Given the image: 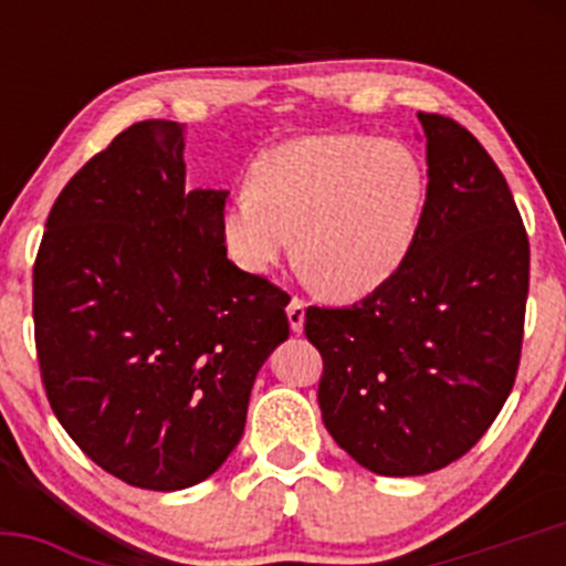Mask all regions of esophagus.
Returning <instances> with one entry per match:
<instances>
[{"label":"esophagus","mask_w":566,"mask_h":566,"mask_svg":"<svg viewBox=\"0 0 566 566\" xmlns=\"http://www.w3.org/2000/svg\"><path fill=\"white\" fill-rule=\"evenodd\" d=\"M287 319H290V328L295 331V334H301L304 331V319H306V306L301 298H293L287 304Z\"/></svg>","instance_id":"34e87169"}]
</instances>
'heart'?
Listing matches in <instances>:
<instances>
[{"label": "heart", "instance_id": "heart-1", "mask_svg": "<svg viewBox=\"0 0 566 566\" xmlns=\"http://www.w3.org/2000/svg\"><path fill=\"white\" fill-rule=\"evenodd\" d=\"M427 205V169L399 139L312 134L254 158L227 197L221 235L232 260L268 273L295 249L325 295L367 298L402 268Z\"/></svg>", "mask_w": 566, "mask_h": 566}]
</instances>
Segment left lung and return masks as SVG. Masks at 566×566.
Here are the masks:
<instances>
[{
  "mask_svg": "<svg viewBox=\"0 0 566 566\" xmlns=\"http://www.w3.org/2000/svg\"><path fill=\"white\" fill-rule=\"evenodd\" d=\"M427 205L397 273L361 304L306 310L325 430L380 476L460 460L515 386L528 235L504 175L452 117L419 112Z\"/></svg>",
  "mask_w": 566,
  "mask_h": 566,
  "instance_id": "1",
  "label": "left lung"
}]
</instances>
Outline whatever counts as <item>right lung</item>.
<instances>
[{
  "instance_id": "obj_1",
  "label": "right lung",
  "mask_w": 566,
  "mask_h": 566,
  "mask_svg": "<svg viewBox=\"0 0 566 566\" xmlns=\"http://www.w3.org/2000/svg\"><path fill=\"white\" fill-rule=\"evenodd\" d=\"M186 125L114 136L51 208L32 271L45 397L90 460L134 488L219 471L247 427L290 295L227 260V191L186 186Z\"/></svg>"
}]
</instances>
